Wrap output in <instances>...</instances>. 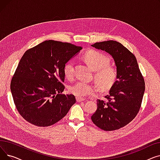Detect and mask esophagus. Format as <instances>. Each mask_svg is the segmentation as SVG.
<instances>
[{
    "mask_svg": "<svg viewBox=\"0 0 160 160\" xmlns=\"http://www.w3.org/2000/svg\"><path fill=\"white\" fill-rule=\"evenodd\" d=\"M86 100V99H85L84 98L77 97V102H82V101H83V100Z\"/></svg>",
    "mask_w": 160,
    "mask_h": 160,
    "instance_id": "34e87169",
    "label": "esophagus"
}]
</instances>
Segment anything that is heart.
I'll list each match as a JSON object with an SVG mask.
<instances>
[{
	"mask_svg": "<svg viewBox=\"0 0 160 160\" xmlns=\"http://www.w3.org/2000/svg\"><path fill=\"white\" fill-rule=\"evenodd\" d=\"M85 60L90 68L95 72V78L98 85L102 89H110L115 82L117 72L109 66V58L103 53L92 50L86 54ZM74 62L69 61L64 67V73L67 78H71L74 74ZM70 92L79 97L95 95L97 92L95 86L83 81H78L70 87Z\"/></svg>",
	"mask_w": 160,
	"mask_h": 160,
	"instance_id": "heart-1",
	"label": "heart"
}]
</instances>
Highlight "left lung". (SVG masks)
Instances as JSON below:
<instances>
[{
    "instance_id": "left-lung-1",
    "label": "left lung",
    "mask_w": 160,
    "mask_h": 160,
    "mask_svg": "<svg viewBox=\"0 0 160 160\" xmlns=\"http://www.w3.org/2000/svg\"><path fill=\"white\" fill-rule=\"evenodd\" d=\"M91 46L110 54L117 69V80L106 101L97 100V110L91 120L103 130H118L137 115L145 89L144 78L135 56L119 42L110 40Z\"/></svg>"
}]
</instances>
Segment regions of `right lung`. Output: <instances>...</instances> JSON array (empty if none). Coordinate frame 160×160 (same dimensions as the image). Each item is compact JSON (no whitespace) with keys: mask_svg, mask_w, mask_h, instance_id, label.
Returning a JSON list of instances; mask_svg holds the SVG:
<instances>
[{"mask_svg":"<svg viewBox=\"0 0 160 160\" xmlns=\"http://www.w3.org/2000/svg\"><path fill=\"white\" fill-rule=\"evenodd\" d=\"M82 50L68 43L48 40L24 52L10 89L20 115L38 127L51 126L64 117L76 102L65 89L64 67Z\"/></svg>","mask_w":160,"mask_h":160,"instance_id":"obj_1","label":"right lung"}]
</instances>
